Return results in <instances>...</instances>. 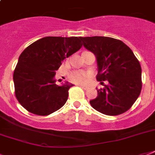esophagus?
<instances>
[{
    "label": "esophagus",
    "instance_id": "esophagus-1",
    "mask_svg": "<svg viewBox=\"0 0 155 155\" xmlns=\"http://www.w3.org/2000/svg\"><path fill=\"white\" fill-rule=\"evenodd\" d=\"M79 86H80V87H82L83 89H84V90H86L88 88V87H87V86H85V85H79Z\"/></svg>",
    "mask_w": 155,
    "mask_h": 155
}]
</instances>
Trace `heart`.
<instances>
[{
	"instance_id": "heart-1",
	"label": "heart",
	"mask_w": 155,
	"mask_h": 155,
	"mask_svg": "<svg viewBox=\"0 0 155 155\" xmlns=\"http://www.w3.org/2000/svg\"><path fill=\"white\" fill-rule=\"evenodd\" d=\"M68 79L70 81L77 84H84L89 79V75L87 73L80 71H75L68 75Z\"/></svg>"
}]
</instances>
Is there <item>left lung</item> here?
<instances>
[{
  "mask_svg": "<svg viewBox=\"0 0 155 155\" xmlns=\"http://www.w3.org/2000/svg\"><path fill=\"white\" fill-rule=\"evenodd\" d=\"M80 38L85 48L97 57V81H108L104 88H97L98 96L90 101L92 108L108 116L129 110L139 97L142 86V68L134 54L127 45L113 38Z\"/></svg>",
  "mask_w": 155,
  "mask_h": 155,
  "instance_id": "obj_1",
  "label": "left lung"
}]
</instances>
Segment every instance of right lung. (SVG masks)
<instances>
[{
  "mask_svg": "<svg viewBox=\"0 0 155 155\" xmlns=\"http://www.w3.org/2000/svg\"><path fill=\"white\" fill-rule=\"evenodd\" d=\"M80 38H42L21 54L13 82L16 98L28 112L47 116L65 104L73 84L58 86L54 76L62 62L82 47Z\"/></svg>",
  "mask_w": 155,
  "mask_h": 155,
  "instance_id": "1",
  "label": "right lung"
}]
</instances>
